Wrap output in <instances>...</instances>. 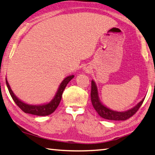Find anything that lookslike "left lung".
I'll use <instances>...</instances> for the list:
<instances>
[{"label": "left lung", "instance_id": "1", "mask_svg": "<svg viewBox=\"0 0 155 155\" xmlns=\"http://www.w3.org/2000/svg\"><path fill=\"white\" fill-rule=\"evenodd\" d=\"M90 97L93 107H94V108L95 109L96 111L97 112L99 116L104 118V119L107 120H112V121H125V120L130 119V118L133 116L135 113L138 111V110L139 109V107L141 106V105L143 104L144 101L143 99L134 107L127 110V111H113V110L104 106V105L100 102V101L99 99V96H98L97 85H96L95 83L93 81H92V84H91Z\"/></svg>", "mask_w": 155, "mask_h": 155}]
</instances>
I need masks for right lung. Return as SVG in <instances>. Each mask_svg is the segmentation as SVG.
Masks as SVG:
<instances>
[{"instance_id": "obj_1", "label": "right lung", "mask_w": 155, "mask_h": 155, "mask_svg": "<svg viewBox=\"0 0 155 155\" xmlns=\"http://www.w3.org/2000/svg\"><path fill=\"white\" fill-rule=\"evenodd\" d=\"M74 78V75L70 76V77H66L64 80L63 81L62 83H61L58 90L55 95V97L54 98L53 100L48 104L42 105H31L25 104L22 102L21 100H19L15 95L14 94L13 92L11 90L10 86H9L8 82L6 80V84L8 90L9 92L12 99L15 102V104L23 110L25 113H28V114L36 115V116H47V115H50L51 113H53L55 111V110L57 108V107L59 105L61 98H62V94L63 91H64L66 85L68 83L70 82L71 79Z\"/></svg>"}]
</instances>
